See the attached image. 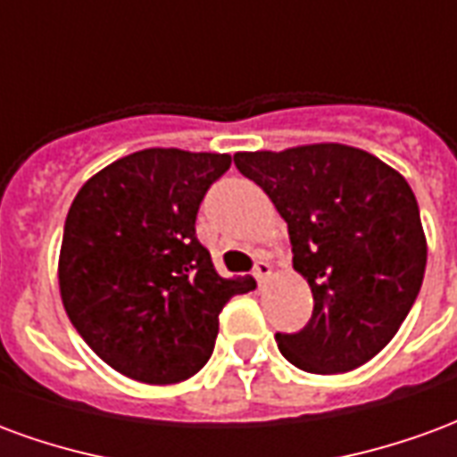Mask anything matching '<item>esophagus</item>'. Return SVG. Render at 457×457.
<instances>
[{
	"label": "esophagus",
	"mask_w": 457,
	"mask_h": 457,
	"mask_svg": "<svg viewBox=\"0 0 457 457\" xmlns=\"http://www.w3.org/2000/svg\"><path fill=\"white\" fill-rule=\"evenodd\" d=\"M252 274H254V278L262 284V281L269 278V274H271V264H269L267 259H259L257 264H254V271H252Z\"/></svg>",
	"instance_id": "1"
}]
</instances>
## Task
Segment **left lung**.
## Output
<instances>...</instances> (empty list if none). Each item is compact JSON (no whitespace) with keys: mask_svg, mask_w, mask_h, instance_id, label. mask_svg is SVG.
I'll return each mask as SVG.
<instances>
[{"mask_svg":"<svg viewBox=\"0 0 457 457\" xmlns=\"http://www.w3.org/2000/svg\"><path fill=\"white\" fill-rule=\"evenodd\" d=\"M235 166L287 220L294 269L313 294L281 354L311 374L370 362L409 316L426 271L419 203L399 170L345 144L239 151Z\"/></svg>","mask_w":457,"mask_h":457,"instance_id":"left-lung-1","label":"left lung"}]
</instances>
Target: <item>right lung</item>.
Returning a JSON list of instances; mask_svg holds the SVG:
<instances>
[{
  "label": "right lung",
  "instance_id": "add662e5",
  "mask_svg": "<svg viewBox=\"0 0 457 457\" xmlns=\"http://www.w3.org/2000/svg\"><path fill=\"white\" fill-rule=\"evenodd\" d=\"M229 154L144 149L78 190L58 259L65 313L95 354L146 384H176L208 362L229 298L257 287L220 277L195 237Z\"/></svg>",
  "mask_w": 457,
  "mask_h": 457
}]
</instances>
